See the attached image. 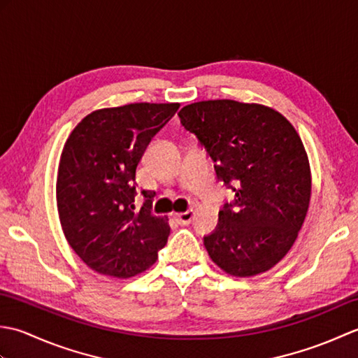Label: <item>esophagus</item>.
<instances>
[{"instance_id":"34e87169","label":"esophagus","mask_w":358,"mask_h":358,"mask_svg":"<svg viewBox=\"0 0 358 358\" xmlns=\"http://www.w3.org/2000/svg\"><path fill=\"white\" fill-rule=\"evenodd\" d=\"M173 217L180 224H189L194 220V210L180 212V214H173Z\"/></svg>"}]
</instances>
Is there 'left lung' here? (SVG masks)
I'll return each instance as SVG.
<instances>
[{
	"mask_svg": "<svg viewBox=\"0 0 358 358\" xmlns=\"http://www.w3.org/2000/svg\"><path fill=\"white\" fill-rule=\"evenodd\" d=\"M178 117L214 159L217 178L235 192L204 237L210 260L234 277L273 268L292 248L310 201V166L300 135L272 108L209 100Z\"/></svg>",
	"mask_w": 358,
	"mask_h": 358,
	"instance_id": "8db88e82",
	"label": "left lung"
}]
</instances>
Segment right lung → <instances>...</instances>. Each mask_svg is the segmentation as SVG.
I'll list each match as a JSON object with an SVG mask.
<instances>
[{"mask_svg": "<svg viewBox=\"0 0 358 358\" xmlns=\"http://www.w3.org/2000/svg\"><path fill=\"white\" fill-rule=\"evenodd\" d=\"M178 103H132L94 110L64 143L57 208L64 237L90 269L129 278L157 262L171 234L169 218L150 212L154 195L135 208V175L154 135Z\"/></svg>", "mask_w": 358, "mask_h": 358, "instance_id": "add662e5", "label": "right lung"}]
</instances>
